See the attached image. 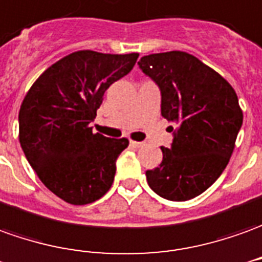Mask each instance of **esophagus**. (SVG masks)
Masks as SVG:
<instances>
[{
	"label": "esophagus",
	"instance_id": "34e87169",
	"mask_svg": "<svg viewBox=\"0 0 262 262\" xmlns=\"http://www.w3.org/2000/svg\"><path fill=\"white\" fill-rule=\"evenodd\" d=\"M129 145L133 147V148H140L144 145V142H140V141H129Z\"/></svg>",
	"mask_w": 262,
	"mask_h": 262
}]
</instances>
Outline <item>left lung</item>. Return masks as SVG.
<instances>
[{
  "label": "left lung",
  "instance_id": "obj_1",
  "mask_svg": "<svg viewBox=\"0 0 262 262\" xmlns=\"http://www.w3.org/2000/svg\"><path fill=\"white\" fill-rule=\"evenodd\" d=\"M161 93V115L171 127L172 144L161 147L162 162L145 172L149 188L169 201L203 194L227 167L243 111L234 88L194 55L169 51L138 61Z\"/></svg>",
  "mask_w": 262,
  "mask_h": 262
}]
</instances>
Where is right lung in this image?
I'll list each match as a JSON object with an SVG mask.
<instances>
[{
  "label": "right lung",
  "instance_id": "1",
  "mask_svg": "<svg viewBox=\"0 0 262 262\" xmlns=\"http://www.w3.org/2000/svg\"><path fill=\"white\" fill-rule=\"evenodd\" d=\"M138 54L78 51L52 64L21 104L19 144L47 188L84 205L111 188L127 138L94 134L90 125L113 82L127 75Z\"/></svg>",
  "mask_w": 262,
  "mask_h": 262
}]
</instances>
